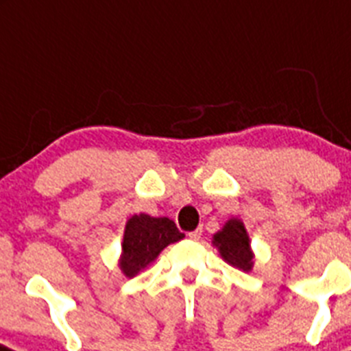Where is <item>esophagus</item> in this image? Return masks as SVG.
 Listing matches in <instances>:
<instances>
[{"instance_id": "1", "label": "esophagus", "mask_w": 351, "mask_h": 351, "mask_svg": "<svg viewBox=\"0 0 351 351\" xmlns=\"http://www.w3.org/2000/svg\"><path fill=\"white\" fill-rule=\"evenodd\" d=\"M200 236H202V229H195V230H191V232H188V238L193 239V241H199Z\"/></svg>"}]
</instances>
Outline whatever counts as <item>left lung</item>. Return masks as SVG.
Here are the masks:
<instances>
[{"label": "left lung", "mask_w": 351, "mask_h": 351, "mask_svg": "<svg viewBox=\"0 0 351 351\" xmlns=\"http://www.w3.org/2000/svg\"><path fill=\"white\" fill-rule=\"evenodd\" d=\"M213 245L218 248L221 259L229 263L230 266L241 269V271H250L254 266V254L250 248V239H248L247 229L243 221L238 218H230L223 229L218 230L213 236Z\"/></svg>", "instance_id": "obj_1"}]
</instances>
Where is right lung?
<instances>
[{
	"label": "right lung",
	"instance_id": "1",
	"mask_svg": "<svg viewBox=\"0 0 351 351\" xmlns=\"http://www.w3.org/2000/svg\"><path fill=\"white\" fill-rule=\"evenodd\" d=\"M184 238L170 218H154L140 213L128 220L119 266L125 277L138 275L151 265L165 247Z\"/></svg>",
	"mask_w": 351,
	"mask_h": 351
}]
</instances>
